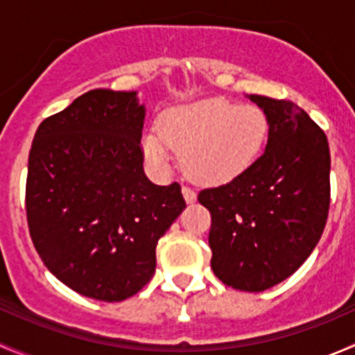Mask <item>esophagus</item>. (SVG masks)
I'll list each match as a JSON object with an SVG mask.
<instances>
[{
  "mask_svg": "<svg viewBox=\"0 0 355 355\" xmlns=\"http://www.w3.org/2000/svg\"><path fill=\"white\" fill-rule=\"evenodd\" d=\"M182 194H184L185 202H187V204L196 202V199H198V194H196V192L192 191L191 187H182Z\"/></svg>",
  "mask_w": 355,
  "mask_h": 355,
  "instance_id": "1",
  "label": "esophagus"
}]
</instances>
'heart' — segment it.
Listing matches in <instances>:
<instances>
[{
	"mask_svg": "<svg viewBox=\"0 0 355 355\" xmlns=\"http://www.w3.org/2000/svg\"><path fill=\"white\" fill-rule=\"evenodd\" d=\"M270 120L259 106L204 98L168 108L159 130L144 135V151L157 168H166L173 148L192 180L221 185L242 177L266 148Z\"/></svg>",
	"mask_w": 355,
	"mask_h": 355,
	"instance_id": "1",
	"label": "heart"
}]
</instances>
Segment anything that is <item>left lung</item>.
I'll list each match as a JSON object with an SVG mask.
<instances>
[{
  "mask_svg": "<svg viewBox=\"0 0 355 355\" xmlns=\"http://www.w3.org/2000/svg\"><path fill=\"white\" fill-rule=\"evenodd\" d=\"M270 120L268 144L242 177L204 189L211 213V268L225 285L263 292L295 273L324 230L330 207V148L302 108L247 96Z\"/></svg>",
  "mask_w": 355,
  "mask_h": 355,
  "instance_id": "left-lung-1",
  "label": "left lung"
}]
</instances>
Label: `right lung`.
Listing matches in <instances>:
<instances>
[{
	"instance_id": "add662e5",
	"label": "right lung",
	"mask_w": 355,
	"mask_h": 355,
	"mask_svg": "<svg viewBox=\"0 0 355 355\" xmlns=\"http://www.w3.org/2000/svg\"><path fill=\"white\" fill-rule=\"evenodd\" d=\"M137 92L94 89L39 125L25 207L42 263L80 295L120 302L156 270V245L185 209L180 185H155L141 149Z\"/></svg>"
}]
</instances>
